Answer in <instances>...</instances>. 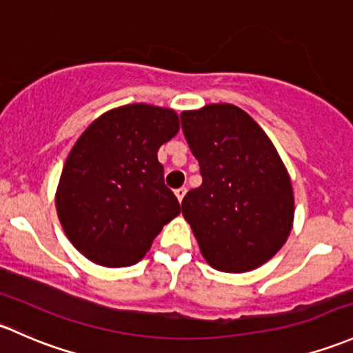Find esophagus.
Instances as JSON below:
<instances>
[{
  "instance_id": "obj_1",
  "label": "esophagus",
  "mask_w": 353,
  "mask_h": 353,
  "mask_svg": "<svg viewBox=\"0 0 353 353\" xmlns=\"http://www.w3.org/2000/svg\"><path fill=\"white\" fill-rule=\"evenodd\" d=\"M186 192H188L186 188L176 189V196H177V199H179V203H183V199H184V196H186Z\"/></svg>"
}]
</instances>
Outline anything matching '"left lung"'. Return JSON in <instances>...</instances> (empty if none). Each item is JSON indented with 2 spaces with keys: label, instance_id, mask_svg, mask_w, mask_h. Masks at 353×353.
Masks as SVG:
<instances>
[{
  "label": "left lung",
  "instance_id": "1",
  "mask_svg": "<svg viewBox=\"0 0 353 353\" xmlns=\"http://www.w3.org/2000/svg\"><path fill=\"white\" fill-rule=\"evenodd\" d=\"M181 121L203 176L183 199L203 257L223 272L257 269L281 250L294 220L291 179L276 147L228 103L183 111Z\"/></svg>",
  "mask_w": 353,
  "mask_h": 353
}]
</instances>
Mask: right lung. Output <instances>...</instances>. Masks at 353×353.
<instances>
[{"mask_svg":"<svg viewBox=\"0 0 353 353\" xmlns=\"http://www.w3.org/2000/svg\"><path fill=\"white\" fill-rule=\"evenodd\" d=\"M177 132L176 111L135 103L106 111L74 143L55 206L70 243L89 261L137 264L162 226L181 213L157 159Z\"/></svg>","mask_w":353,"mask_h":353,"instance_id":"obj_1","label":"right lung"}]
</instances>
